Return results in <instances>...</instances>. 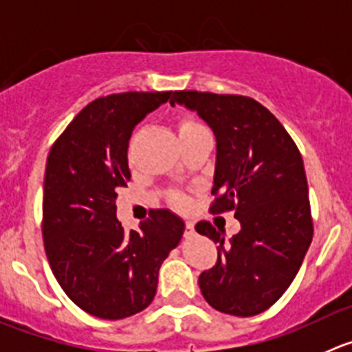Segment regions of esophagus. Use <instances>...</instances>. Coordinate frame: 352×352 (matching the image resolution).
Returning a JSON list of instances; mask_svg holds the SVG:
<instances>
[{"instance_id": "obj_1", "label": "esophagus", "mask_w": 352, "mask_h": 352, "mask_svg": "<svg viewBox=\"0 0 352 352\" xmlns=\"http://www.w3.org/2000/svg\"><path fill=\"white\" fill-rule=\"evenodd\" d=\"M194 232H195L194 223L186 222V226H185V238H190V236H194Z\"/></svg>"}]
</instances>
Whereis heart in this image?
<instances>
[{
  "instance_id": "heart-1",
  "label": "heart",
  "mask_w": 352,
  "mask_h": 352,
  "mask_svg": "<svg viewBox=\"0 0 352 352\" xmlns=\"http://www.w3.org/2000/svg\"><path fill=\"white\" fill-rule=\"evenodd\" d=\"M201 129H204V126L190 116H182L178 120L179 138H183V135H186V133H192V132H195V130H201ZM173 203L178 204V206H182V204L185 203V197H183L182 194H173Z\"/></svg>"
}]
</instances>
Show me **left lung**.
Listing matches in <instances>:
<instances>
[{
  "label": "left lung",
  "mask_w": 352,
  "mask_h": 352,
  "mask_svg": "<svg viewBox=\"0 0 352 352\" xmlns=\"http://www.w3.org/2000/svg\"><path fill=\"white\" fill-rule=\"evenodd\" d=\"M176 102L217 138L210 213L234 211L241 223L229 245L206 220L195 226L220 243L214 266L199 276L201 292L219 312L256 316L284 294L312 243L303 158L280 121L250 96L174 91L170 105Z\"/></svg>",
  "instance_id": "1"
}]
</instances>
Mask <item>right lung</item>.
Listing matches in <instances>:
<instances>
[{
	"label": "right lung",
	"instance_id": "right-lung-1",
	"mask_svg": "<svg viewBox=\"0 0 352 352\" xmlns=\"http://www.w3.org/2000/svg\"><path fill=\"white\" fill-rule=\"evenodd\" d=\"M173 91H126L88 104L56 139L43 179V247L68 298L100 319L141 312L157 294L158 270L185 223L153 210L139 231L116 220V199L130 179L129 141L144 116Z\"/></svg>",
	"mask_w": 352,
	"mask_h": 352
}]
</instances>
